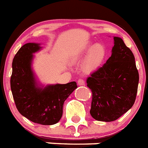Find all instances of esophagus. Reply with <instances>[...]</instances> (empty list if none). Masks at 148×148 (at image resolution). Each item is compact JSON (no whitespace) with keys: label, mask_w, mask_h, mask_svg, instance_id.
<instances>
[{"label":"esophagus","mask_w":148,"mask_h":148,"mask_svg":"<svg viewBox=\"0 0 148 148\" xmlns=\"http://www.w3.org/2000/svg\"><path fill=\"white\" fill-rule=\"evenodd\" d=\"M78 84L79 86H85V81L83 79H79L78 80Z\"/></svg>","instance_id":"obj_1"}]
</instances>
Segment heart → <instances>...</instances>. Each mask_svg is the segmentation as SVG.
<instances>
[{"instance_id": "b5f03b06", "label": "heart", "mask_w": 148, "mask_h": 148, "mask_svg": "<svg viewBox=\"0 0 148 148\" xmlns=\"http://www.w3.org/2000/svg\"><path fill=\"white\" fill-rule=\"evenodd\" d=\"M86 55L87 56L82 65V69L85 73H91L102 65L107 56V49L101 43H90L73 54V60L79 61Z\"/></svg>"}]
</instances>
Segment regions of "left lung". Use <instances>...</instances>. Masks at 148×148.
Returning <instances> with one entry per match:
<instances>
[{"instance_id": "obj_1", "label": "left lung", "mask_w": 148, "mask_h": 148, "mask_svg": "<svg viewBox=\"0 0 148 148\" xmlns=\"http://www.w3.org/2000/svg\"><path fill=\"white\" fill-rule=\"evenodd\" d=\"M138 82L134 54L122 39L114 36L112 56L86 81L92 92V117L106 122L120 118L134 105Z\"/></svg>"}]
</instances>
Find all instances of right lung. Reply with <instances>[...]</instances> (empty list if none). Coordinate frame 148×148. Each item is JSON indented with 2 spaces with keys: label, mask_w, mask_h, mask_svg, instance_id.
<instances>
[{
  "label": "right lung",
  "mask_w": 148,
  "mask_h": 148,
  "mask_svg": "<svg viewBox=\"0 0 148 148\" xmlns=\"http://www.w3.org/2000/svg\"><path fill=\"white\" fill-rule=\"evenodd\" d=\"M40 43L28 42L21 47L12 62L10 88L18 112L34 123L56 124L62 118L66 99L77 88L75 82L39 86L32 69L33 54L40 50Z\"/></svg>",
  "instance_id": "right-lung-1"
}]
</instances>
